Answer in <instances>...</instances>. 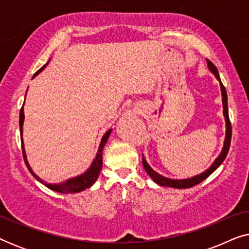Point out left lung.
<instances>
[{
  "instance_id": "left-lung-1",
  "label": "left lung",
  "mask_w": 249,
  "mask_h": 249,
  "mask_svg": "<svg viewBox=\"0 0 249 249\" xmlns=\"http://www.w3.org/2000/svg\"><path fill=\"white\" fill-rule=\"evenodd\" d=\"M206 62H207V66H209V69L214 73V76L216 77V79H219L220 86H221V94H222V103H223V114H224V119H226V127H227L226 139H224L223 149H222V152H221V154L217 156V159L215 160V161L213 162V164L211 165V168L207 169L205 172L200 173V175H198V176L193 177V178L182 179V180L169 179V178H165V177H163L161 175H159L158 172H155L154 170H153L151 166L148 165V163L146 162L144 155H142V165H144L145 171L147 172V175L151 177L153 180H154V182H156L160 186L171 187V188H177V189H182V188H190V187L198 185V183L202 182L203 180H205L207 177L212 175V173L215 171L217 168H219V166L221 165V163H222L224 161V159L227 158L228 152H229L230 142H231V134H232V130H231V124H230V120H229V112H228L227 90H226V87L223 86V84L221 83V79H220L219 72H217L216 67L214 66V64L211 62L209 59H206Z\"/></svg>"
}]
</instances>
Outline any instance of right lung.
<instances>
[{
	"label": "right lung",
	"instance_id": "1",
	"mask_svg": "<svg viewBox=\"0 0 249 249\" xmlns=\"http://www.w3.org/2000/svg\"><path fill=\"white\" fill-rule=\"evenodd\" d=\"M47 66V63L45 66H43L40 69L37 71V72L34 74V77L36 76V74H38L40 71H42L44 68ZM33 77V78H34ZM23 104H25V102H23ZM23 120H25V114H23V105L21 107V110H20V115H19V127H20V137H21V147H22V155H23V160H25V163L27 165V168L30 171V173L35 177V178L38 180L40 183H43V185H45L47 188L54 190V192H57V193H62V194H73V193H79V192H83L86 188H89V187L93 185V183L96 181L97 180V177L100 175L101 170H102V165H103V155H102V152H103V148L105 146V142H107L108 139V136H110L112 129L110 130H107L105 132V135L103 136V138H102L101 141V144H100V147H98V151H97V154H96V158L94 159L93 163H91L90 168L87 170L86 172L83 173L81 176H78L76 178H72V179H69L67 180L66 182H62V183H59V185H56V183H47L44 181L39 178L38 176H36L34 171L30 168V165L28 164V161H27V158H26V153H25V147H23V142H22V125H23Z\"/></svg>",
	"mask_w": 249,
	"mask_h": 249
}]
</instances>
